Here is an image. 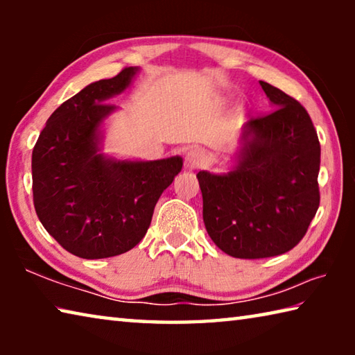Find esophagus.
I'll list each match as a JSON object with an SVG mask.
<instances>
[{"instance_id":"esophagus-1","label":"esophagus","mask_w":355,"mask_h":355,"mask_svg":"<svg viewBox=\"0 0 355 355\" xmlns=\"http://www.w3.org/2000/svg\"><path fill=\"white\" fill-rule=\"evenodd\" d=\"M203 161H205V152L200 148H192L188 153H186L184 164L188 169H194V167H199Z\"/></svg>"}]
</instances>
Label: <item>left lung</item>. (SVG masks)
<instances>
[{
    "instance_id": "1",
    "label": "left lung",
    "mask_w": 355,
    "mask_h": 355,
    "mask_svg": "<svg viewBox=\"0 0 355 355\" xmlns=\"http://www.w3.org/2000/svg\"><path fill=\"white\" fill-rule=\"evenodd\" d=\"M260 86L275 110L244 125L236 166L220 175L197 173L209 238L230 257L249 260L291 250L320 207L313 122L290 95Z\"/></svg>"
}]
</instances>
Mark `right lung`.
I'll return each mask as SVG.
<instances>
[{
	"label": "right lung",
	"mask_w": 355,
	"mask_h": 355,
	"mask_svg": "<svg viewBox=\"0 0 355 355\" xmlns=\"http://www.w3.org/2000/svg\"><path fill=\"white\" fill-rule=\"evenodd\" d=\"M137 67L89 84L46 120L33 150L34 208L45 230L80 258L125 254L146 236L156 202L183 159L119 161L100 153L101 123Z\"/></svg>",
	"instance_id": "right-lung-1"
}]
</instances>
